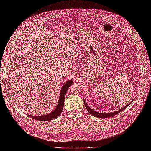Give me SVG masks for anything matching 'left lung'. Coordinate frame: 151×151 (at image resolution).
I'll use <instances>...</instances> for the list:
<instances>
[{
  "label": "left lung",
  "mask_w": 151,
  "mask_h": 151,
  "mask_svg": "<svg viewBox=\"0 0 151 151\" xmlns=\"http://www.w3.org/2000/svg\"><path fill=\"white\" fill-rule=\"evenodd\" d=\"M84 100V104H85V106L87 109V111L89 112L90 114L94 116V117H98V118H109V117H113V116L117 115L118 114H119L120 112H121L122 111H123L124 109H126L127 106H128L130 104L132 103V101H131L129 104H127V105L126 106H125V107L120 109L119 111H114V112H109V113H100V112H98L97 111H95L94 110H93L92 109H91L88 105L86 104V103L85 102V100Z\"/></svg>",
  "instance_id": "1"
}]
</instances>
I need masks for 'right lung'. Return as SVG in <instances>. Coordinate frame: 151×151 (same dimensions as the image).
<instances>
[{
  "mask_svg": "<svg viewBox=\"0 0 151 151\" xmlns=\"http://www.w3.org/2000/svg\"><path fill=\"white\" fill-rule=\"evenodd\" d=\"M73 83V80H68L62 86L60 92V97L59 99V101L57 103V105L56 106L55 109L51 112V113L47 114V115H37V116H34V115H29V117L31 118L35 119L37 120L40 121H50L54 119H57L59 116L60 115V113L62 111L63 105H64V101H65V95L67 92V90L69 89V88L71 86V85Z\"/></svg>",
  "mask_w": 151,
  "mask_h": 151,
  "instance_id": "right-lung-1",
  "label": "right lung"
}]
</instances>
